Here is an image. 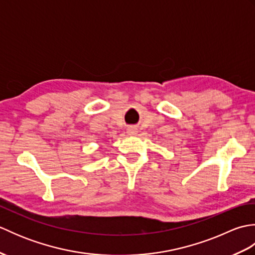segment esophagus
<instances>
[{
    "instance_id": "34e87169",
    "label": "esophagus",
    "mask_w": 255,
    "mask_h": 255,
    "mask_svg": "<svg viewBox=\"0 0 255 255\" xmlns=\"http://www.w3.org/2000/svg\"><path fill=\"white\" fill-rule=\"evenodd\" d=\"M128 133L129 134H136L137 133V129L133 128V127L128 128Z\"/></svg>"
}]
</instances>
